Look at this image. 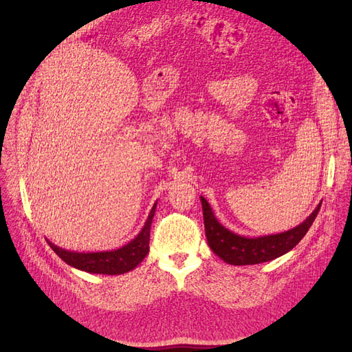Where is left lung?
<instances>
[{
  "mask_svg": "<svg viewBox=\"0 0 352 352\" xmlns=\"http://www.w3.org/2000/svg\"><path fill=\"white\" fill-rule=\"evenodd\" d=\"M200 202H202L205 231L210 249L221 261L234 266L258 265L273 261L289 252L305 236L322 206V204H319L305 221L288 231L273 235L248 238L234 234L232 231L221 226L214 217L210 205L204 196H200Z\"/></svg>",
  "mask_w": 352,
  "mask_h": 352,
  "instance_id": "8db88e82",
  "label": "left lung"
}]
</instances>
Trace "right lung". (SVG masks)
<instances>
[{"mask_svg": "<svg viewBox=\"0 0 352 352\" xmlns=\"http://www.w3.org/2000/svg\"><path fill=\"white\" fill-rule=\"evenodd\" d=\"M157 204L153 205L148 217L140 230V232L126 245L116 250H104V252H74V250L63 249L53 242H48L50 248L69 266L94 274H124L133 270L148 254L150 226L156 212Z\"/></svg>", "mask_w": 352, "mask_h": 352, "instance_id": "add662e5", "label": "right lung"}]
</instances>
